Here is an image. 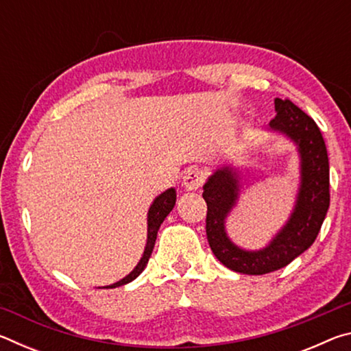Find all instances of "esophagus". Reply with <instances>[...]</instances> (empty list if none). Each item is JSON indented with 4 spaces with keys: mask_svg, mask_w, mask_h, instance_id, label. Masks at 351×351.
Here are the masks:
<instances>
[{
    "mask_svg": "<svg viewBox=\"0 0 351 351\" xmlns=\"http://www.w3.org/2000/svg\"><path fill=\"white\" fill-rule=\"evenodd\" d=\"M206 180V176L199 169H190L182 176V186L186 190H198Z\"/></svg>",
    "mask_w": 351,
    "mask_h": 351,
    "instance_id": "34e87169",
    "label": "esophagus"
}]
</instances>
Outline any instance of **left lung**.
I'll return each mask as SVG.
<instances>
[{
    "label": "left lung",
    "mask_w": 351,
    "mask_h": 351,
    "mask_svg": "<svg viewBox=\"0 0 351 351\" xmlns=\"http://www.w3.org/2000/svg\"><path fill=\"white\" fill-rule=\"evenodd\" d=\"M277 116L269 132L282 134L297 147L300 184L288 221L265 247L249 251L237 246L226 230V219L237 206L241 190L240 170L223 165L203 186L207 203L206 234L215 257L226 268L249 276H261L289 265L310 247L330 206V165L326 147L313 119L291 102L276 99Z\"/></svg>",
    "instance_id": "1"
}]
</instances>
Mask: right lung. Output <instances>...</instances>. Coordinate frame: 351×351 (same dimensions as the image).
Returning <instances> with one entry per match:
<instances>
[{
  "label": "right lung",
  "mask_w": 351,
  "mask_h": 351,
  "mask_svg": "<svg viewBox=\"0 0 351 351\" xmlns=\"http://www.w3.org/2000/svg\"><path fill=\"white\" fill-rule=\"evenodd\" d=\"M175 203H176V190L173 187L167 189L165 192H162L161 195H158V197L154 198V201L152 203L150 209H148V213H147V243H145L144 254H142L139 263L136 265L134 269L130 272L128 276L123 277L122 280H119L112 285H106V287H102V288L122 287V285L133 282L134 278L145 269L148 258H150V255L153 252L154 241H156V237H158V230H159V228H161V224L165 219V217H167L171 212V209L175 207Z\"/></svg>",
  "instance_id": "obj_1"
}]
</instances>
